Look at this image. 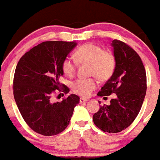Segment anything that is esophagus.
<instances>
[{
	"instance_id": "obj_1",
	"label": "esophagus",
	"mask_w": 160,
	"mask_h": 160,
	"mask_svg": "<svg viewBox=\"0 0 160 160\" xmlns=\"http://www.w3.org/2000/svg\"><path fill=\"white\" fill-rule=\"evenodd\" d=\"M88 98H80V103H83V102H88Z\"/></svg>"
}]
</instances>
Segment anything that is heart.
<instances>
[{"instance_id":"heart-1","label":"heart","mask_w":160,"mask_h":160,"mask_svg":"<svg viewBox=\"0 0 160 160\" xmlns=\"http://www.w3.org/2000/svg\"><path fill=\"white\" fill-rule=\"evenodd\" d=\"M74 58L76 62L70 58H65L62 61V69L68 77L74 75L77 69L76 62L79 65L89 64V74L95 76L101 81L110 79L115 69L114 55L94 43H86L80 46L74 53ZM95 87L96 83L92 78L79 79L72 83L73 92L84 97L90 95Z\"/></svg>"}]
</instances>
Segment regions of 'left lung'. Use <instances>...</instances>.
Returning a JSON list of instances; mask_svg holds the SVG:
<instances>
[{"mask_svg": "<svg viewBox=\"0 0 160 160\" xmlns=\"http://www.w3.org/2000/svg\"><path fill=\"white\" fill-rule=\"evenodd\" d=\"M111 46L115 69L98 95H117L110 105L99 108L93 122L103 132L115 133L129 127L138 115L146 95L147 77L142 61L133 49L117 39L112 41Z\"/></svg>", "mask_w": 160, "mask_h": 160, "instance_id": "8db88e82", "label": "left lung"}]
</instances>
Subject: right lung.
Returning a JSON list of instances; mask_svg holds the SVG:
<instances>
[{"instance_id":"obj_1","label":"right lung","mask_w":160,"mask_h":160,"mask_svg":"<svg viewBox=\"0 0 160 160\" xmlns=\"http://www.w3.org/2000/svg\"><path fill=\"white\" fill-rule=\"evenodd\" d=\"M77 45L76 42H44L27 52L16 65L13 80L16 103L29 127L43 136L65 130L80 102L74 94L61 102L51 100L52 93L61 87L62 61ZM62 91L67 93L69 89L65 86Z\"/></svg>"}]
</instances>
